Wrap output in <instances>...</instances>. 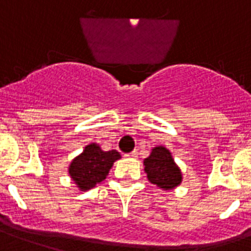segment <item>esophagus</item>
<instances>
[{"instance_id": "obj_1", "label": "esophagus", "mask_w": 251, "mask_h": 251, "mask_svg": "<svg viewBox=\"0 0 251 251\" xmlns=\"http://www.w3.org/2000/svg\"><path fill=\"white\" fill-rule=\"evenodd\" d=\"M125 156L129 158H135L138 157V152H136V151H132V152H130V153H126Z\"/></svg>"}]
</instances>
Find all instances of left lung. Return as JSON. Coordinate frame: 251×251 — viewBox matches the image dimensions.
Listing matches in <instances>:
<instances>
[{
  "label": "left lung",
  "instance_id": "left-lung-1",
  "mask_svg": "<svg viewBox=\"0 0 251 251\" xmlns=\"http://www.w3.org/2000/svg\"><path fill=\"white\" fill-rule=\"evenodd\" d=\"M147 178L162 189H173L182 183V173L165 147H154L144 160Z\"/></svg>",
  "mask_w": 251,
  "mask_h": 251
}]
</instances>
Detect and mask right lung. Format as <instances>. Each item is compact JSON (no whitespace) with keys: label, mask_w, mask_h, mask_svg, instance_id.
<instances>
[{"label":"right lung","mask_w":251,"mask_h":251,"mask_svg":"<svg viewBox=\"0 0 251 251\" xmlns=\"http://www.w3.org/2000/svg\"><path fill=\"white\" fill-rule=\"evenodd\" d=\"M120 157L117 151L105 152L98 144L91 143L71 162L69 175L81 191H87L107 178L113 162Z\"/></svg>","instance_id":"right-lung-1"}]
</instances>
